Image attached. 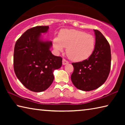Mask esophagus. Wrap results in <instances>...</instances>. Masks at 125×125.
Instances as JSON below:
<instances>
[{
    "label": "esophagus",
    "instance_id": "1",
    "mask_svg": "<svg viewBox=\"0 0 125 125\" xmlns=\"http://www.w3.org/2000/svg\"><path fill=\"white\" fill-rule=\"evenodd\" d=\"M68 61H67L66 60H65V59H63V61H62V64L63 65H65L68 63Z\"/></svg>",
    "mask_w": 125,
    "mask_h": 125
}]
</instances>
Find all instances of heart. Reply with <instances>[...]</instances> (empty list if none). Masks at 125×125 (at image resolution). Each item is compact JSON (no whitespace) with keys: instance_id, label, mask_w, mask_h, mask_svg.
Here are the masks:
<instances>
[{"instance_id":"1","label":"heart","mask_w":125,"mask_h":125,"mask_svg":"<svg viewBox=\"0 0 125 125\" xmlns=\"http://www.w3.org/2000/svg\"><path fill=\"white\" fill-rule=\"evenodd\" d=\"M53 46L58 52L67 48L68 57L74 61H82L88 59L94 52L95 40L93 35L75 29H64L59 36L53 40Z\"/></svg>"}]
</instances>
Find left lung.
I'll return each mask as SVG.
<instances>
[{
	"label": "left lung",
	"instance_id": "left-lung-1",
	"mask_svg": "<svg viewBox=\"0 0 125 125\" xmlns=\"http://www.w3.org/2000/svg\"><path fill=\"white\" fill-rule=\"evenodd\" d=\"M95 46L92 54L82 62L72 63L71 80L76 88L83 91L98 88L105 83L111 68V49L108 41L100 31L94 30Z\"/></svg>",
	"mask_w": 125,
	"mask_h": 125
}]
</instances>
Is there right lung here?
Masks as SVG:
<instances>
[{
	"instance_id": "1",
	"label": "right lung",
	"mask_w": 125,
	"mask_h": 125,
	"mask_svg": "<svg viewBox=\"0 0 125 125\" xmlns=\"http://www.w3.org/2000/svg\"><path fill=\"white\" fill-rule=\"evenodd\" d=\"M48 29V26H38L28 29L15 45V73L32 92H41L49 88L54 79L53 71L62 64V57L51 52L52 42L41 38V33L47 32Z\"/></svg>"
}]
</instances>
